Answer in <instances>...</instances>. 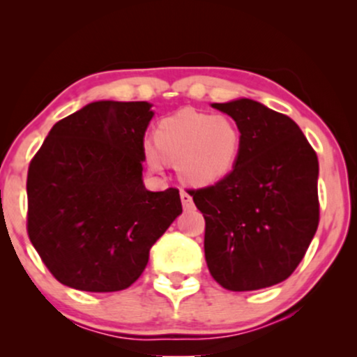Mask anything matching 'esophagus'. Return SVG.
I'll return each instance as SVG.
<instances>
[{"label":"esophagus","instance_id":"obj_1","mask_svg":"<svg viewBox=\"0 0 357 357\" xmlns=\"http://www.w3.org/2000/svg\"><path fill=\"white\" fill-rule=\"evenodd\" d=\"M180 199H182V204L185 209L193 208V199L187 192H185V190H180Z\"/></svg>","mask_w":357,"mask_h":357}]
</instances>
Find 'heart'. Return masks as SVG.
Returning a JSON list of instances; mask_svg holds the SVG:
<instances>
[{
  "mask_svg": "<svg viewBox=\"0 0 357 357\" xmlns=\"http://www.w3.org/2000/svg\"><path fill=\"white\" fill-rule=\"evenodd\" d=\"M238 151L241 131L236 121L192 109L160 120L155 139L143 143L144 160L153 172H160L169 160L190 185H209L222 178L236 164Z\"/></svg>",
  "mask_w": 357,
  "mask_h": 357,
  "instance_id": "obj_1",
  "label": "heart"
}]
</instances>
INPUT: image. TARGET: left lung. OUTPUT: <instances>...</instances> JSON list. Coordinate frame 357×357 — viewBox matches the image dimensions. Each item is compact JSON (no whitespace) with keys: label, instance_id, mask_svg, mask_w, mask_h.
<instances>
[{"label":"left lung","instance_id":"left-lung-1","mask_svg":"<svg viewBox=\"0 0 357 357\" xmlns=\"http://www.w3.org/2000/svg\"><path fill=\"white\" fill-rule=\"evenodd\" d=\"M232 116L241 151L231 174L190 190L203 213L204 258L229 291L289 278L319 227V159L294 120L252 99L211 104Z\"/></svg>","mask_w":357,"mask_h":357}]
</instances>
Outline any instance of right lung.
I'll list each match as a JSON object with an SVG mask.
<instances>
[{"mask_svg":"<svg viewBox=\"0 0 357 357\" xmlns=\"http://www.w3.org/2000/svg\"><path fill=\"white\" fill-rule=\"evenodd\" d=\"M149 102L99 100L53 125L29 165L27 234L61 284L114 292L141 276L182 202L143 183Z\"/></svg>","mask_w":357,"mask_h":357,"instance_id":"right-lung-1","label":"right lung"}]
</instances>
